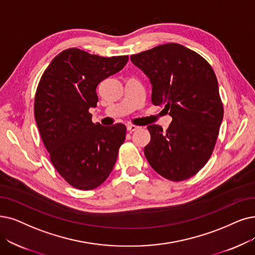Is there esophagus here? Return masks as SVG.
Listing matches in <instances>:
<instances>
[{"mask_svg": "<svg viewBox=\"0 0 255 255\" xmlns=\"http://www.w3.org/2000/svg\"><path fill=\"white\" fill-rule=\"evenodd\" d=\"M127 128H128V131H135V130H138L140 128V127L135 126V125H129V126L127 127Z\"/></svg>", "mask_w": 255, "mask_h": 255, "instance_id": "esophagus-1", "label": "esophagus"}]
</instances>
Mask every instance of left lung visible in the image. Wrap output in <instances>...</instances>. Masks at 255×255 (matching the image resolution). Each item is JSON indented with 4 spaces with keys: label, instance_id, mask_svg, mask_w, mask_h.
<instances>
[{
    "label": "left lung",
    "instance_id": "obj_1",
    "mask_svg": "<svg viewBox=\"0 0 255 255\" xmlns=\"http://www.w3.org/2000/svg\"><path fill=\"white\" fill-rule=\"evenodd\" d=\"M130 60L150 80L151 103L164 106L172 117L165 133L158 125L147 127L144 155L162 177L187 180L209 160L223 120L215 71L204 57L176 43L133 54Z\"/></svg>",
    "mask_w": 255,
    "mask_h": 255
}]
</instances>
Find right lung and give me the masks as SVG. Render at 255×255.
<instances>
[{"mask_svg":"<svg viewBox=\"0 0 255 255\" xmlns=\"http://www.w3.org/2000/svg\"><path fill=\"white\" fill-rule=\"evenodd\" d=\"M128 55L103 57L69 48L56 55L38 83L34 117L50 161L71 186L91 190L107 180L125 142L122 124H93L96 87L124 68Z\"/></svg>","mask_w":255,"mask_h":255,"instance_id":"add662e5","label":"right lung"}]
</instances>
